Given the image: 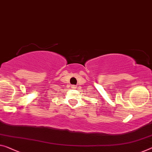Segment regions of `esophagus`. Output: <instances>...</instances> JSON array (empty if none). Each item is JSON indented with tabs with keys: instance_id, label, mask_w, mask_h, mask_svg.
I'll return each mask as SVG.
<instances>
[{
	"instance_id": "34e87169",
	"label": "esophagus",
	"mask_w": 152,
	"mask_h": 152,
	"mask_svg": "<svg viewBox=\"0 0 152 152\" xmlns=\"http://www.w3.org/2000/svg\"><path fill=\"white\" fill-rule=\"evenodd\" d=\"M71 88H73V89H75V88H76L77 87H76V86H75V85H72V86H71Z\"/></svg>"
}]
</instances>
